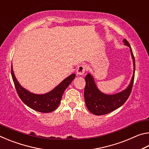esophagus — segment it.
Wrapping results in <instances>:
<instances>
[{"mask_svg": "<svg viewBox=\"0 0 149 149\" xmlns=\"http://www.w3.org/2000/svg\"><path fill=\"white\" fill-rule=\"evenodd\" d=\"M87 70V66L86 65L81 64L78 66L77 69V74L79 75H82L84 74L85 70Z\"/></svg>", "mask_w": 149, "mask_h": 149, "instance_id": "obj_1", "label": "esophagus"}]
</instances>
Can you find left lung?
I'll return each instance as SVG.
<instances>
[{"mask_svg":"<svg viewBox=\"0 0 149 149\" xmlns=\"http://www.w3.org/2000/svg\"><path fill=\"white\" fill-rule=\"evenodd\" d=\"M123 42L125 45L130 47L133 64V76L129 85L126 89L116 94H104L98 89L95 82L94 77L91 74H87L85 78L86 82L84 91L85 104L88 110L95 115L100 116L107 114L117 109L124 104L132 92L135 70V58L128 41L126 39H123Z\"/></svg>","mask_w":149,"mask_h":149,"instance_id":"8db88e82","label":"left lung"}]
</instances>
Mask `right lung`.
Wrapping results in <instances>:
<instances>
[{
  "label": "right lung",
  "instance_id": "1",
  "mask_svg": "<svg viewBox=\"0 0 149 149\" xmlns=\"http://www.w3.org/2000/svg\"><path fill=\"white\" fill-rule=\"evenodd\" d=\"M12 77L17 94L24 104L39 112L49 113L56 110L61 101L63 93L75 77L73 74L67 77L50 91L45 94H35L25 89L17 81L12 65Z\"/></svg>",
  "mask_w": 149,
  "mask_h": 149
}]
</instances>
